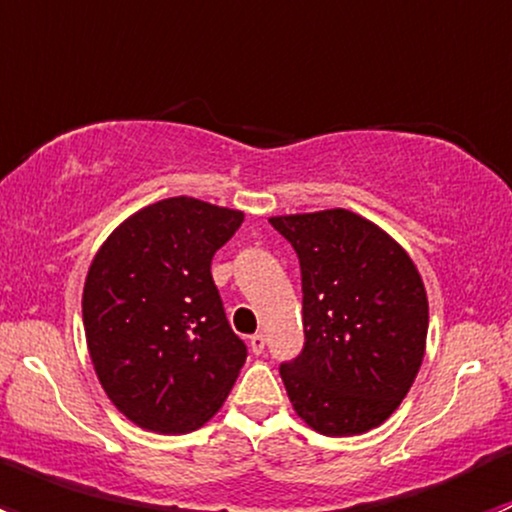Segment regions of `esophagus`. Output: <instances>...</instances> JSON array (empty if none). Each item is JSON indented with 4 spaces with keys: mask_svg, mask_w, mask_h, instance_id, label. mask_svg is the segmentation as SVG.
<instances>
[{
    "mask_svg": "<svg viewBox=\"0 0 512 512\" xmlns=\"http://www.w3.org/2000/svg\"><path fill=\"white\" fill-rule=\"evenodd\" d=\"M250 349L255 354L265 352V337H262V334H252V337H250Z\"/></svg>",
    "mask_w": 512,
    "mask_h": 512,
    "instance_id": "obj_1",
    "label": "esophagus"
}]
</instances>
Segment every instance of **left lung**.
<instances>
[{
	"label": "left lung",
	"mask_w": 512,
	"mask_h": 512,
	"mask_svg": "<svg viewBox=\"0 0 512 512\" xmlns=\"http://www.w3.org/2000/svg\"><path fill=\"white\" fill-rule=\"evenodd\" d=\"M302 270L304 347L280 366L294 411L324 436L381 426L421 369L428 299L404 247L352 210L280 215Z\"/></svg>",
	"instance_id": "1"
}]
</instances>
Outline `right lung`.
<instances>
[{
    "mask_svg": "<svg viewBox=\"0 0 512 512\" xmlns=\"http://www.w3.org/2000/svg\"><path fill=\"white\" fill-rule=\"evenodd\" d=\"M240 210L168 198L108 235L84 285V329L108 399L136 426L188 433L215 416L247 359L210 262Z\"/></svg>",
    "mask_w": 512,
    "mask_h": 512,
    "instance_id": "right-lung-1",
    "label": "right lung"
}]
</instances>
